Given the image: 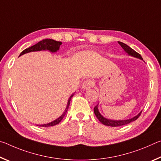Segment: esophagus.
Masks as SVG:
<instances>
[{"label":"esophagus","instance_id":"1","mask_svg":"<svg viewBox=\"0 0 161 161\" xmlns=\"http://www.w3.org/2000/svg\"><path fill=\"white\" fill-rule=\"evenodd\" d=\"M94 86V81H92V80H86L83 82L82 85V88L84 89H89L90 88H92V86Z\"/></svg>","mask_w":161,"mask_h":161}]
</instances>
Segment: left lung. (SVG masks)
Segmentation results:
<instances>
[{
    "label": "left lung",
    "mask_w": 161,
    "mask_h": 161,
    "mask_svg": "<svg viewBox=\"0 0 161 161\" xmlns=\"http://www.w3.org/2000/svg\"><path fill=\"white\" fill-rule=\"evenodd\" d=\"M119 44L121 45V47L123 48L128 54H130V55L135 57V58H138L141 59H143L142 58H141V54H138V53H136L135 50H133L132 48H130L129 47V46H128L127 45L124 44V43L121 42H119ZM94 114L97 116V118L99 119V121L101 122V123L103 124V125H105V126H111V127L124 126V125L129 124V123H130V122L136 121V120L137 119L141 114V112H140L137 116H136L135 117H133V118L128 119V120H124V121H113V120H109V119H106V118H104V117H103L102 115H101L100 113L99 112V110H98V105H97L96 107H94Z\"/></svg>",
    "instance_id": "1"
}]
</instances>
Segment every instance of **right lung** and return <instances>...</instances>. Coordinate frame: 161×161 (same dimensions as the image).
<instances>
[{"instance_id":"1","label":"right lung","mask_w":161,"mask_h":161,"mask_svg":"<svg viewBox=\"0 0 161 161\" xmlns=\"http://www.w3.org/2000/svg\"><path fill=\"white\" fill-rule=\"evenodd\" d=\"M62 44L61 42H58V41H55V40H52V39H45V40H42V41H40L39 42H37V44H35L34 45L31 46V47H30L28 48L25 49V50H24L22 53H20V56L23 55V54H25V53H30V52H33V51H40V50H48L51 52H57L59 48V46ZM73 97V94L72 96L70 97V98L68 100V103H67V107H66V109H65L64 112L62 114V115L59 117L58 119H57L56 120H54V121H52L51 123H49L47 124H44V125H38L39 126H44V127H49V126H55V125L58 124L59 122H60L62 119L64 118V116H65V114H66L67 111L68 110V108H69V103H70V100L72 99V97Z\"/></svg>"}]
</instances>
